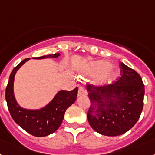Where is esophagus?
Segmentation results:
<instances>
[{
  "mask_svg": "<svg viewBox=\"0 0 155 155\" xmlns=\"http://www.w3.org/2000/svg\"><path fill=\"white\" fill-rule=\"evenodd\" d=\"M87 95L86 89L82 86H80L78 88V96L81 97V96H85Z\"/></svg>",
  "mask_w": 155,
  "mask_h": 155,
  "instance_id": "esophagus-1",
  "label": "esophagus"
}]
</instances>
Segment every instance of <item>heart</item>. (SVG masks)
<instances>
[{
	"label": "heart",
	"instance_id": "b5f03b06",
	"mask_svg": "<svg viewBox=\"0 0 155 155\" xmlns=\"http://www.w3.org/2000/svg\"><path fill=\"white\" fill-rule=\"evenodd\" d=\"M111 62L105 60L93 62L87 66L84 73L90 76H98L95 83L100 86H104L112 84L120 76L118 70H112Z\"/></svg>",
	"mask_w": 155,
	"mask_h": 155
}]
</instances>
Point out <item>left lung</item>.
<instances>
[{"instance_id":"1","label":"left lung","mask_w":155,"mask_h":155,"mask_svg":"<svg viewBox=\"0 0 155 155\" xmlns=\"http://www.w3.org/2000/svg\"><path fill=\"white\" fill-rule=\"evenodd\" d=\"M122 76L104 86L87 85L90 99L88 121L97 132L107 136L124 134L136 124L143 108L145 93L141 77L120 62Z\"/></svg>"}]
</instances>
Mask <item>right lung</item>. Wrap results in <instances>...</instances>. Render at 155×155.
<instances>
[{
	"label": "right lung",
	"mask_w": 155,
	"mask_h": 155,
	"mask_svg": "<svg viewBox=\"0 0 155 155\" xmlns=\"http://www.w3.org/2000/svg\"><path fill=\"white\" fill-rule=\"evenodd\" d=\"M59 53L33 58L43 59L47 58H58ZM30 58H25L12 70L6 87L5 99L8 108L13 120L31 135L36 137H43L56 131L63 120L66 110L75 102L78 88L74 90H60L48 104L37 110L23 108L17 104L14 96V78L17 70Z\"/></svg>",
	"instance_id": "right-lung-1"
}]
</instances>
